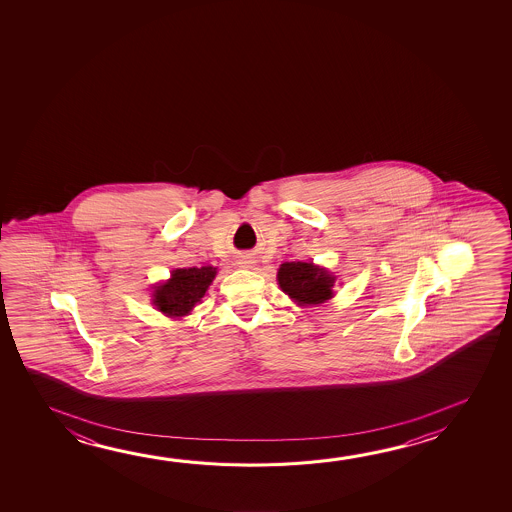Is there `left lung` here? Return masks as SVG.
<instances>
[{"instance_id": "1", "label": "left lung", "mask_w": 512, "mask_h": 512, "mask_svg": "<svg viewBox=\"0 0 512 512\" xmlns=\"http://www.w3.org/2000/svg\"><path fill=\"white\" fill-rule=\"evenodd\" d=\"M278 284L300 305H316L332 298L336 278L312 262H285L278 269Z\"/></svg>"}]
</instances>
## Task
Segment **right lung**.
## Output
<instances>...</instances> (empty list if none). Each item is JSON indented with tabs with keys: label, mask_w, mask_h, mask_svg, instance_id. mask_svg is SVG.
<instances>
[{
	"label": "right lung",
	"mask_w": 512,
	"mask_h": 512,
	"mask_svg": "<svg viewBox=\"0 0 512 512\" xmlns=\"http://www.w3.org/2000/svg\"><path fill=\"white\" fill-rule=\"evenodd\" d=\"M216 277V268L176 269L166 284L155 287V300L160 312L166 316L178 318L193 310L194 305L202 300L210 282Z\"/></svg>",
	"instance_id": "add662e5"
}]
</instances>
